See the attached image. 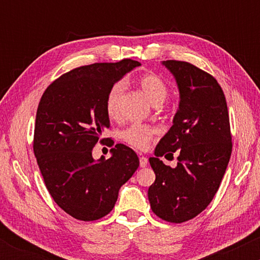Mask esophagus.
Masks as SVG:
<instances>
[{"label": "esophagus", "mask_w": 260, "mask_h": 260, "mask_svg": "<svg viewBox=\"0 0 260 260\" xmlns=\"http://www.w3.org/2000/svg\"><path fill=\"white\" fill-rule=\"evenodd\" d=\"M139 165L140 168H145L148 165V159L145 156H139Z\"/></svg>", "instance_id": "34e87169"}]
</instances>
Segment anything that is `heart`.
Returning a JSON list of instances; mask_svg holds the SVG:
<instances>
[{
  "label": "heart",
  "mask_w": 260,
  "mask_h": 260,
  "mask_svg": "<svg viewBox=\"0 0 260 260\" xmlns=\"http://www.w3.org/2000/svg\"><path fill=\"white\" fill-rule=\"evenodd\" d=\"M138 84L154 105H160L169 96V86L160 76L155 73H145L138 79ZM123 92V83L116 82L111 85L105 98V110L110 118L120 116V101ZM157 129L148 123H132L121 131L120 138L127 145L138 150H144L150 144Z\"/></svg>",
  "instance_id": "b5f03b06"
}]
</instances>
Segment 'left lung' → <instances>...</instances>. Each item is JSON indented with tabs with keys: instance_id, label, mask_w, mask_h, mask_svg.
Here are the masks:
<instances>
[{
	"instance_id": "left-lung-1",
	"label": "left lung",
	"mask_w": 260,
	"mask_h": 260,
	"mask_svg": "<svg viewBox=\"0 0 260 260\" xmlns=\"http://www.w3.org/2000/svg\"><path fill=\"white\" fill-rule=\"evenodd\" d=\"M180 89L174 124L155 149L150 165L155 182L148 198L153 213L168 222L181 223L201 214L213 201L232 151V136L225 95L217 80L194 64L168 59ZM176 152L178 166L159 157Z\"/></svg>"
}]
</instances>
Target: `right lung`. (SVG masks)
<instances>
[{
  "label": "right lung",
  "instance_id": "1",
  "mask_svg": "<svg viewBox=\"0 0 260 260\" xmlns=\"http://www.w3.org/2000/svg\"><path fill=\"white\" fill-rule=\"evenodd\" d=\"M138 61L92 63L62 74L39 103L32 148L50 196L68 215L82 221L104 217L115 207L121 186L132 177L139 159L116 144L110 159H92V149L110 128L105 110L109 89ZM111 142V140H110ZM110 147L113 145L110 143Z\"/></svg>",
  "mask_w": 260,
  "mask_h": 260
}]
</instances>
